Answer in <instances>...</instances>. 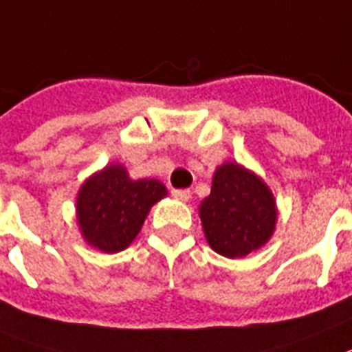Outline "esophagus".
I'll return each instance as SVG.
<instances>
[{
    "label": "esophagus",
    "instance_id": "obj_1",
    "mask_svg": "<svg viewBox=\"0 0 352 352\" xmlns=\"http://www.w3.org/2000/svg\"><path fill=\"white\" fill-rule=\"evenodd\" d=\"M170 194H173L176 199H179V201H188V199H190V190H188V188H174Z\"/></svg>",
    "mask_w": 352,
    "mask_h": 352
}]
</instances>
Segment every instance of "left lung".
Masks as SVG:
<instances>
[{
    "label": "left lung",
    "instance_id": "obj_1",
    "mask_svg": "<svg viewBox=\"0 0 352 352\" xmlns=\"http://www.w3.org/2000/svg\"><path fill=\"white\" fill-rule=\"evenodd\" d=\"M208 245L237 259L272 237L277 221L274 196L254 173L225 164L214 174L210 196L199 207Z\"/></svg>",
    "mask_w": 352,
    "mask_h": 352
}]
</instances>
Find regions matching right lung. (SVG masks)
Here are the masks:
<instances>
[{
    "instance_id": "right-lung-1",
    "label": "right lung",
    "mask_w": 352,
    "mask_h": 352,
    "mask_svg": "<svg viewBox=\"0 0 352 352\" xmlns=\"http://www.w3.org/2000/svg\"><path fill=\"white\" fill-rule=\"evenodd\" d=\"M165 196L167 190L158 179L133 182L122 165H109L78 192L77 219L84 239L106 254L127 248L149 208Z\"/></svg>"
}]
</instances>
